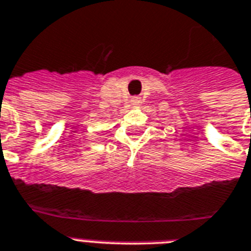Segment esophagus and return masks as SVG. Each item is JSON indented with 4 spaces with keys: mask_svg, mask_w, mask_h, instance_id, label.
Masks as SVG:
<instances>
[{
    "mask_svg": "<svg viewBox=\"0 0 251 251\" xmlns=\"http://www.w3.org/2000/svg\"><path fill=\"white\" fill-rule=\"evenodd\" d=\"M130 103H132L133 106H138V105L141 103V100L138 99V97H133V99H132V101H130Z\"/></svg>",
    "mask_w": 251,
    "mask_h": 251,
    "instance_id": "obj_1",
    "label": "esophagus"
}]
</instances>
